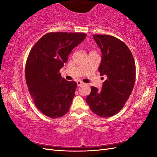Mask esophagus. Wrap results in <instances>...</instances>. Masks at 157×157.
Masks as SVG:
<instances>
[{
    "mask_svg": "<svg viewBox=\"0 0 157 157\" xmlns=\"http://www.w3.org/2000/svg\"><path fill=\"white\" fill-rule=\"evenodd\" d=\"M83 84H84L83 82H81V81H78V82H77V84H78V86H81V85H82Z\"/></svg>",
    "mask_w": 157,
    "mask_h": 157,
    "instance_id": "1",
    "label": "esophagus"
}]
</instances>
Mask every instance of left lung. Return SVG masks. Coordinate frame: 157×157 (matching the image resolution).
<instances>
[{"instance_id": "left-lung-1", "label": "left lung", "mask_w": 157, "mask_h": 157, "mask_svg": "<svg viewBox=\"0 0 157 157\" xmlns=\"http://www.w3.org/2000/svg\"><path fill=\"white\" fill-rule=\"evenodd\" d=\"M102 53L98 71L106 75L102 89L91 86L86 98L91 110L100 117H110L119 112L132 94L136 79L134 57L126 44L113 36L94 34Z\"/></svg>"}]
</instances>
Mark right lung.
Masks as SVG:
<instances>
[{"label": "right lung", "instance_id": "right-lung-1", "mask_svg": "<svg viewBox=\"0 0 157 157\" xmlns=\"http://www.w3.org/2000/svg\"><path fill=\"white\" fill-rule=\"evenodd\" d=\"M86 36L78 33H48L30 50L25 64L26 83L36 107L48 117L59 118L70 109L77 83L66 81L59 71Z\"/></svg>", "mask_w": 157, "mask_h": 157}]
</instances>
